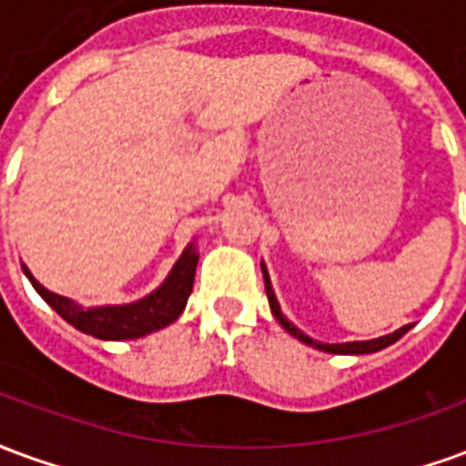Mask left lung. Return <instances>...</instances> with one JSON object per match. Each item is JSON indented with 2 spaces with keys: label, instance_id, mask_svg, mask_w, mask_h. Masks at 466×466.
<instances>
[{
  "label": "left lung",
  "instance_id": "left-lung-1",
  "mask_svg": "<svg viewBox=\"0 0 466 466\" xmlns=\"http://www.w3.org/2000/svg\"><path fill=\"white\" fill-rule=\"evenodd\" d=\"M262 272H264V289H267V299H269V309H272V314L277 317V322L282 324L284 329L292 334V337H297L299 342L309 344V347H317V350H322V351H332V354H371V351H380V350H384V347L394 344L397 339H400L401 334L410 329V324H407V327H401V329H397L394 334H387V337H380V339H370V342H347V344L317 342V339H312V337H307L304 332H299V329H297V327H294V324L289 322L287 317H284L282 309H279V302H277V297H274L272 282H269V277H267L264 264H262Z\"/></svg>",
  "mask_w": 466,
  "mask_h": 466
}]
</instances>
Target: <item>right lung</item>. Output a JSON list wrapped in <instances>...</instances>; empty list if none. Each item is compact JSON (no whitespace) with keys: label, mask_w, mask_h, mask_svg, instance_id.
Here are the masks:
<instances>
[{"label":"right lung","mask_w":466,"mask_h":466,"mask_svg":"<svg viewBox=\"0 0 466 466\" xmlns=\"http://www.w3.org/2000/svg\"><path fill=\"white\" fill-rule=\"evenodd\" d=\"M197 249L189 244L179 257V262L174 264V269L167 277V282L134 304H122V307H95V309H82L66 297L49 292L42 284L36 282L29 274L25 264L22 269L29 277V282L36 292L42 294L52 309H55L62 319L76 327L79 332L92 334L96 339H137L144 334L157 332L167 324H172L187 307V299L192 294L194 287V272H197Z\"/></svg>","instance_id":"right-lung-1"}]
</instances>
